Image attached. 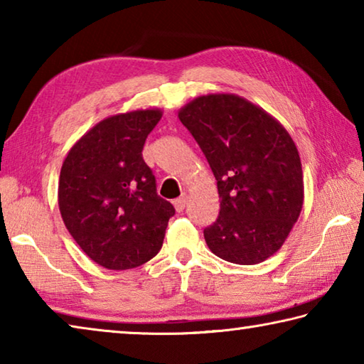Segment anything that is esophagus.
<instances>
[{"mask_svg": "<svg viewBox=\"0 0 364 364\" xmlns=\"http://www.w3.org/2000/svg\"><path fill=\"white\" fill-rule=\"evenodd\" d=\"M186 202H188V197L184 196V194L181 197H178V199H175L173 200V205L176 208V212H183L184 207H186Z\"/></svg>", "mask_w": 364, "mask_h": 364, "instance_id": "1", "label": "esophagus"}]
</instances>
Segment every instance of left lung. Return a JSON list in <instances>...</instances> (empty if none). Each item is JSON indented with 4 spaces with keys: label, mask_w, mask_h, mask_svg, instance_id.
I'll use <instances>...</instances> for the list:
<instances>
[{
    "label": "left lung",
    "mask_w": 364,
    "mask_h": 364,
    "mask_svg": "<svg viewBox=\"0 0 364 364\" xmlns=\"http://www.w3.org/2000/svg\"><path fill=\"white\" fill-rule=\"evenodd\" d=\"M178 117L217 180L220 215L204 230L215 255L257 264L276 254L304 205V173L291 134L236 95L199 96Z\"/></svg>",
    "instance_id": "8db88e82"
}]
</instances>
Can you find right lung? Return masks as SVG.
<instances>
[{
	"instance_id": "right-lung-1",
	"label": "right lung",
	"mask_w": 364,
	"mask_h": 364,
	"mask_svg": "<svg viewBox=\"0 0 364 364\" xmlns=\"http://www.w3.org/2000/svg\"><path fill=\"white\" fill-rule=\"evenodd\" d=\"M160 109L117 114L86 132L60 168L59 210L75 242L107 269L149 262L175 208L157 194L143 147Z\"/></svg>"
}]
</instances>
